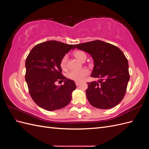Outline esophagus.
<instances>
[{
  "label": "esophagus",
  "mask_w": 149,
  "mask_h": 149,
  "mask_svg": "<svg viewBox=\"0 0 149 149\" xmlns=\"http://www.w3.org/2000/svg\"><path fill=\"white\" fill-rule=\"evenodd\" d=\"M75 84H76V85L78 86H79V85L81 84V83L79 82V81H76V82H75Z\"/></svg>",
  "instance_id": "1"
}]
</instances>
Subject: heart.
<instances>
[{"mask_svg": "<svg viewBox=\"0 0 149 149\" xmlns=\"http://www.w3.org/2000/svg\"><path fill=\"white\" fill-rule=\"evenodd\" d=\"M74 56L78 59L79 61H83L86 58V53L81 50H75L73 52ZM67 60L68 57L66 55L64 56L61 58L60 61V67L61 68L62 70H66L67 68ZM89 73V71L86 69L83 68L81 70H73L70 71V73L68 74L67 76L69 79L75 81H82L86 76Z\"/></svg>", "mask_w": 149, "mask_h": 149, "instance_id": "heart-1", "label": "heart"}]
</instances>
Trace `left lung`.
<instances>
[{"instance_id":"8db88e82","label":"left lung","mask_w":149,"mask_h":149,"mask_svg":"<svg viewBox=\"0 0 149 149\" xmlns=\"http://www.w3.org/2000/svg\"><path fill=\"white\" fill-rule=\"evenodd\" d=\"M75 48L88 53L94 60L91 76L99 79L88 83L86 93L90 104L102 109L118 105L125 96L130 78L128 61L123 52L101 40L76 44Z\"/></svg>"}]
</instances>
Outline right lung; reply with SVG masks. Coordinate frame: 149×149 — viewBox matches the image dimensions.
Instances as JSON below:
<instances>
[{
    "label": "right lung",
    "instance_id": "right-lung-1",
    "mask_svg": "<svg viewBox=\"0 0 149 149\" xmlns=\"http://www.w3.org/2000/svg\"><path fill=\"white\" fill-rule=\"evenodd\" d=\"M74 48V45L51 40L35 45L26 57L25 81L31 97L39 107L52 111L70 102L76 86L74 81L63 75L60 61ZM56 81L65 83L56 86Z\"/></svg>",
    "mask_w": 149,
    "mask_h": 149
}]
</instances>
